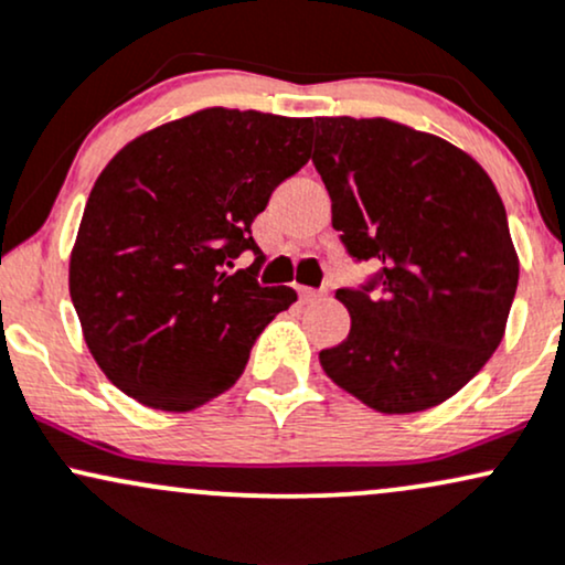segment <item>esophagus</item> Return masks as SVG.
Instances as JSON below:
<instances>
[{
    "mask_svg": "<svg viewBox=\"0 0 565 565\" xmlns=\"http://www.w3.org/2000/svg\"><path fill=\"white\" fill-rule=\"evenodd\" d=\"M328 296L324 290H315V288H301V301L303 303H315V301H322V298Z\"/></svg>",
    "mask_w": 565,
    "mask_h": 565,
    "instance_id": "obj_1",
    "label": "esophagus"
}]
</instances>
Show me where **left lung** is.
<instances>
[{"mask_svg":"<svg viewBox=\"0 0 565 565\" xmlns=\"http://www.w3.org/2000/svg\"><path fill=\"white\" fill-rule=\"evenodd\" d=\"M317 174L351 262L338 288L347 341L322 370L377 413H423L457 394L500 347L519 256L497 188L468 152L386 118H317Z\"/></svg>","mask_w":565,"mask_h":565,"instance_id":"left-lung-1","label":"left lung"}]
</instances>
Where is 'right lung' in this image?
<instances>
[{
    "mask_svg": "<svg viewBox=\"0 0 565 565\" xmlns=\"http://www.w3.org/2000/svg\"><path fill=\"white\" fill-rule=\"evenodd\" d=\"M311 118L209 108L131 139L86 201L71 301L113 386L188 413L235 386L262 330L296 301L264 288L250 224L309 161ZM250 249L248 270L232 273Z\"/></svg>",
    "mask_w": 565,
    "mask_h": 565,
    "instance_id": "right-lung-1",
    "label": "right lung"
}]
</instances>
